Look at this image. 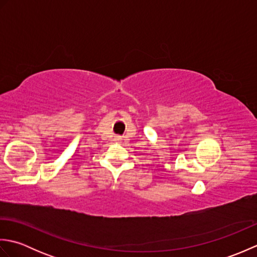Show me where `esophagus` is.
<instances>
[{"label": "esophagus", "mask_w": 257, "mask_h": 257, "mask_svg": "<svg viewBox=\"0 0 257 257\" xmlns=\"http://www.w3.org/2000/svg\"><path fill=\"white\" fill-rule=\"evenodd\" d=\"M114 140H116V141H118V140H120V139H119V138L117 137V138H116V139H114Z\"/></svg>", "instance_id": "1"}]
</instances>
